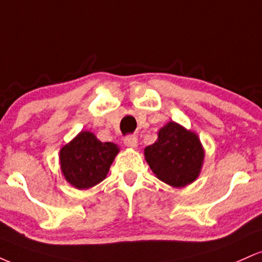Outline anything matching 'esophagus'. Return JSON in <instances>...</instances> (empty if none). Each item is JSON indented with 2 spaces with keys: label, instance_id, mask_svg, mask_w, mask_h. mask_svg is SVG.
<instances>
[{
  "label": "esophagus",
  "instance_id": "obj_1",
  "mask_svg": "<svg viewBox=\"0 0 262 262\" xmlns=\"http://www.w3.org/2000/svg\"><path fill=\"white\" fill-rule=\"evenodd\" d=\"M124 144L128 148L135 149L138 146V139L135 135H128V137L124 138Z\"/></svg>",
  "mask_w": 262,
  "mask_h": 262
}]
</instances>
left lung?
Masks as SVG:
<instances>
[{"label": "left lung", "mask_w": 262, "mask_h": 262, "mask_svg": "<svg viewBox=\"0 0 262 262\" xmlns=\"http://www.w3.org/2000/svg\"><path fill=\"white\" fill-rule=\"evenodd\" d=\"M144 156L160 181L180 188L200 176L204 148L194 132L171 121L160 128L155 143L144 149Z\"/></svg>", "instance_id": "left-lung-1"}]
</instances>
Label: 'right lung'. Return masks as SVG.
<instances>
[{
  "mask_svg": "<svg viewBox=\"0 0 262 262\" xmlns=\"http://www.w3.org/2000/svg\"><path fill=\"white\" fill-rule=\"evenodd\" d=\"M118 152L117 144L102 143L91 132L81 130L60 149V169L73 187L89 189L106 179Z\"/></svg>",
  "mask_w": 262,
  "mask_h": 262,
  "instance_id": "obj_1",
  "label": "right lung"
}]
</instances>
